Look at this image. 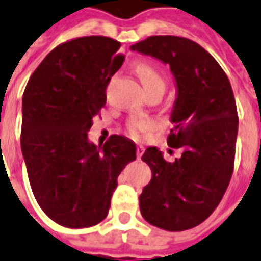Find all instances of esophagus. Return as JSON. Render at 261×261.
Listing matches in <instances>:
<instances>
[{
	"mask_svg": "<svg viewBox=\"0 0 261 261\" xmlns=\"http://www.w3.org/2000/svg\"><path fill=\"white\" fill-rule=\"evenodd\" d=\"M143 154H144V147H143V146H138V148H136V155H138L139 160L142 158Z\"/></svg>",
	"mask_w": 261,
	"mask_h": 261,
	"instance_id": "1",
	"label": "esophagus"
}]
</instances>
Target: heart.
I'll use <instances>...</instances> for the list:
<instances>
[{
	"instance_id": "b5f03b06",
	"label": "heart",
	"mask_w": 261,
	"mask_h": 261,
	"mask_svg": "<svg viewBox=\"0 0 261 261\" xmlns=\"http://www.w3.org/2000/svg\"><path fill=\"white\" fill-rule=\"evenodd\" d=\"M135 71L138 74L139 80L142 81L144 89L150 91V89H165V78L162 75V72L150 63L146 62H140L135 66ZM154 129V122L148 118H132L129 119L128 122V130L132 136H140L143 133L150 132Z\"/></svg>"
}]
</instances>
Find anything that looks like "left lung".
<instances>
[{"label": "left lung", "instance_id": "1", "mask_svg": "<svg viewBox=\"0 0 261 261\" xmlns=\"http://www.w3.org/2000/svg\"><path fill=\"white\" fill-rule=\"evenodd\" d=\"M130 49L170 67L176 100L168 144L181 150L173 162L156 147L143 154L152 177L139 197L140 212L162 230H189L212 215L231 180L238 135L232 88L212 55L191 40L152 35Z\"/></svg>", "mask_w": 261, "mask_h": 261}]
</instances>
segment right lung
<instances>
[{
	"label": "right lung",
	"mask_w": 261,
	"mask_h": 261,
	"mask_svg": "<svg viewBox=\"0 0 261 261\" xmlns=\"http://www.w3.org/2000/svg\"><path fill=\"white\" fill-rule=\"evenodd\" d=\"M121 44L91 35L59 45L27 82L21 103V152L41 209L68 228L96 226L109 213L118 176L136 144L113 135L88 139L106 106V88L123 63Z\"/></svg>",
	"instance_id": "add662e5"
}]
</instances>
